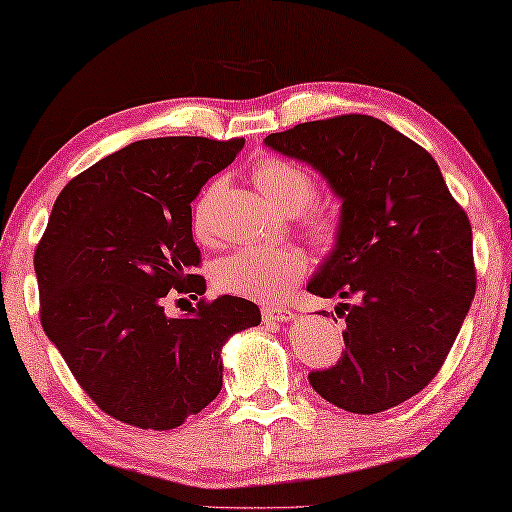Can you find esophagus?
<instances>
[{"label":"esophagus","mask_w":512,"mask_h":512,"mask_svg":"<svg viewBox=\"0 0 512 512\" xmlns=\"http://www.w3.org/2000/svg\"><path fill=\"white\" fill-rule=\"evenodd\" d=\"M261 313H263V320L265 322H288V320H292V317H295V313H292L290 308L276 306V304L263 306Z\"/></svg>","instance_id":"34e87169"}]
</instances>
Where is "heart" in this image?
<instances>
[{
	"label": "heart",
	"mask_w": 512,
	"mask_h": 512,
	"mask_svg": "<svg viewBox=\"0 0 512 512\" xmlns=\"http://www.w3.org/2000/svg\"><path fill=\"white\" fill-rule=\"evenodd\" d=\"M254 181L263 195L286 213H299L308 206L306 229L317 245H329L338 231V217L324 206H311L317 195L313 174L286 158L267 156L254 167ZM222 181L215 179L197 199L192 211V229L201 240L211 238V217ZM308 270L306 256L295 247H240L213 265V286L245 299L274 301L295 288Z\"/></svg>",
	"instance_id": "heart-1"
}]
</instances>
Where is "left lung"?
<instances>
[{
    "label": "left lung",
    "instance_id": "obj_1",
    "mask_svg": "<svg viewBox=\"0 0 512 512\" xmlns=\"http://www.w3.org/2000/svg\"><path fill=\"white\" fill-rule=\"evenodd\" d=\"M265 145L313 165L342 199L335 247L308 292L351 301L335 306L345 351L308 381L356 415L399 406L440 372L472 306L465 211L433 156L372 115L304 122Z\"/></svg>",
    "mask_w": 512,
    "mask_h": 512
}]
</instances>
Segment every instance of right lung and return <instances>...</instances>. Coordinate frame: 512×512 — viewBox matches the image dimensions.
<instances>
[{"label": "right lung", "instance_id": "right-lung-1", "mask_svg": "<svg viewBox=\"0 0 512 512\" xmlns=\"http://www.w3.org/2000/svg\"><path fill=\"white\" fill-rule=\"evenodd\" d=\"M245 138L131 142L74 177L54 201L33 267L40 322L86 395L124 424L177 429L222 390L224 342L261 324L254 301L199 299L165 315L174 292L204 295L192 199Z\"/></svg>", "mask_w": 512, "mask_h": 512}]
</instances>
